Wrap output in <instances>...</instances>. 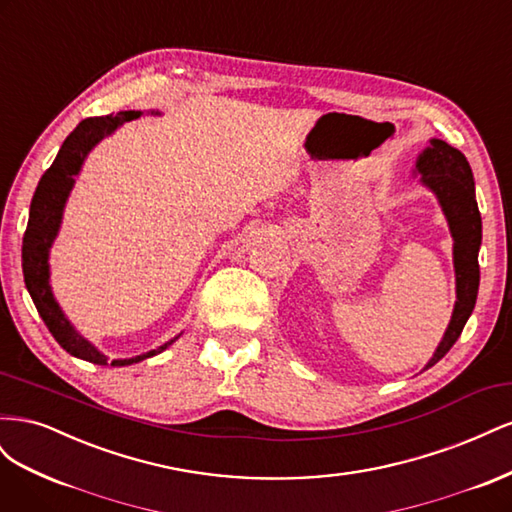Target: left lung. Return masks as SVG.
<instances>
[{
	"label": "left lung",
	"mask_w": 512,
	"mask_h": 512,
	"mask_svg": "<svg viewBox=\"0 0 512 512\" xmlns=\"http://www.w3.org/2000/svg\"><path fill=\"white\" fill-rule=\"evenodd\" d=\"M414 173L421 175V183L436 194L455 241L453 265L457 301L442 342L425 365V369H429L453 348L476 305L480 282L478 250L480 239H483V224H480L476 205L472 168L459 149L440 141V138H431L429 147L416 158Z\"/></svg>",
	"instance_id": "8db88e82"
}]
</instances>
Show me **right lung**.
<instances>
[{
    "instance_id": "obj_1",
    "label": "right lung",
    "mask_w": 512,
    "mask_h": 512,
    "mask_svg": "<svg viewBox=\"0 0 512 512\" xmlns=\"http://www.w3.org/2000/svg\"><path fill=\"white\" fill-rule=\"evenodd\" d=\"M141 111H121L117 115L104 117H89L76 126L70 136L61 145L55 162L42 175L36 194L29 207V222L23 237V275L25 286L32 294L34 305L40 318L44 320L46 329L57 339V344L70 352L76 359H83L96 365H108V356L102 354L94 344L72 327V322L61 312L59 303L53 297L51 290V271H49V252L57 237L61 218H64L66 200L74 188V181L79 177L87 153L94 149L102 138L113 134L126 121L138 119ZM177 339V337H175ZM170 339L164 346L149 350L145 354L132 356V359H115L113 367H126L138 361H145L149 356H156L175 342Z\"/></svg>"
}]
</instances>
